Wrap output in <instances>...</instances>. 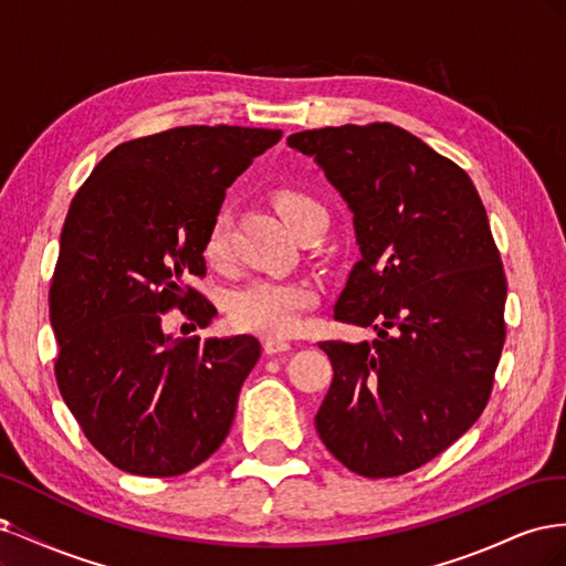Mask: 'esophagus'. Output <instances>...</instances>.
<instances>
[{
  "mask_svg": "<svg viewBox=\"0 0 566 566\" xmlns=\"http://www.w3.org/2000/svg\"><path fill=\"white\" fill-rule=\"evenodd\" d=\"M287 349H290L287 339H281V337H266L264 339V352L266 354H281V352H287Z\"/></svg>",
  "mask_w": 566,
  "mask_h": 566,
  "instance_id": "esophagus-1",
  "label": "esophagus"
}]
</instances>
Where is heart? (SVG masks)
Returning <instances> with one entry per match:
<instances>
[{"label": "heart", "instance_id": "1", "mask_svg": "<svg viewBox=\"0 0 566 566\" xmlns=\"http://www.w3.org/2000/svg\"><path fill=\"white\" fill-rule=\"evenodd\" d=\"M273 208L279 210L290 231H295L300 221L312 212L323 210L314 198L300 191H279L273 196ZM202 254L214 266L227 262L229 238L224 217L212 221L208 235H205ZM314 300L316 295L310 283L256 279L233 290L227 300V310L235 328L266 337H287L300 328L302 316Z\"/></svg>", "mask_w": 566, "mask_h": 566}]
</instances>
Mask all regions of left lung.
Listing matches in <instances>:
<instances>
[{
  "mask_svg": "<svg viewBox=\"0 0 566 566\" xmlns=\"http://www.w3.org/2000/svg\"><path fill=\"white\" fill-rule=\"evenodd\" d=\"M354 214L361 260L335 318L378 333L321 342L333 382L316 432L342 465L399 476L482 416L505 342L507 283L472 179L410 132L342 125L287 136Z\"/></svg>",
  "mask_w": 566,
  "mask_h": 566,
  "instance_id": "8db88e82",
  "label": "left lung"
}]
</instances>
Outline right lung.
<instances>
[{
  "mask_svg": "<svg viewBox=\"0 0 566 566\" xmlns=\"http://www.w3.org/2000/svg\"><path fill=\"white\" fill-rule=\"evenodd\" d=\"M281 129L191 125L115 146L75 193L49 287L61 397L92 447L139 476H177L227 439L260 342L172 337L163 316L208 325L186 285L227 188Z\"/></svg>",
  "mask_w": 566,
  "mask_h": 566,
  "instance_id": "obj_1",
  "label": "right lung"
}]
</instances>
